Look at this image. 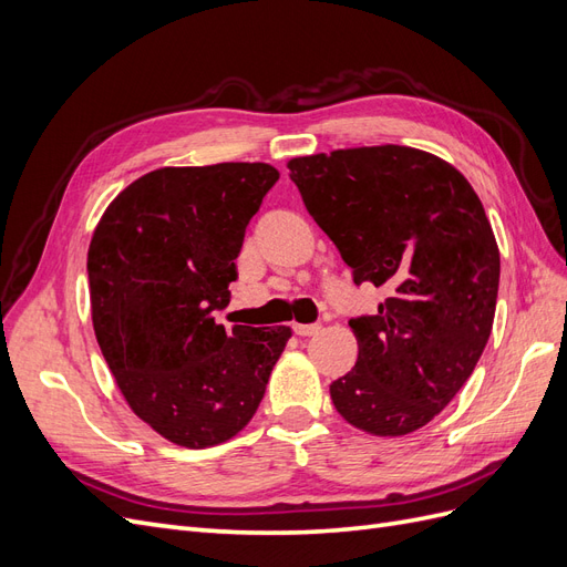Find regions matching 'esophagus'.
I'll return each instance as SVG.
<instances>
[{
  "label": "esophagus",
  "instance_id": "obj_1",
  "mask_svg": "<svg viewBox=\"0 0 567 567\" xmlns=\"http://www.w3.org/2000/svg\"><path fill=\"white\" fill-rule=\"evenodd\" d=\"M319 329H321L319 323H293V331L298 336H315V333H319Z\"/></svg>",
  "mask_w": 567,
  "mask_h": 567
}]
</instances>
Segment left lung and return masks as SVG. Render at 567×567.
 I'll use <instances>...</instances> for the list:
<instances>
[{"mask_svg":"<svg viewBox=\"0 0 567 567\" xmlns=\"http://www.w3.org/2000/svg\"><path fill=\"white\" fill-rule=\"evenodd\" d=\"M307 213L352 269L385 288L350 319L357 364L331 383L338 414L400 437L433 421L471 379L492 333L499 248L468 179L409 146L340 148L288 161Z\"/></svg>","mask_w":567,"mask_h":567,"instance_id":"1","label":"left lung"}]
</instances>
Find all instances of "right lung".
<instances>
[{
	"instance_id": "1",
	"label": "right lung",
	"mask_w": 567,
	"mask_h": 567,
	"mask_svg": "<svg viewBox=\"0 0 567 567\" xmlns=\"http://www.w3.org/2000/svg\"><path fill=\"white\" fill-rule=\"evenodd\" d=\"M267 163L161 167L120 192L94 229L92 321L130 409L165 440L205 450L244 431L288 326L227 331L250 217L277 184Z\"/></svg>"
}]
</instances>
